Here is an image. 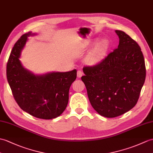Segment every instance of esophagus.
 I'll list each match as a JSON object with an SVG mask.
<instances>
[{"label": "esophagus", "instance_id": "1", "mask_svg": "<svg viewBox=\"0 0 153 153\" xmlns=\"http://www.w3.org/2000/svg\"><path fill=\"white\" fill-rule=\"evenodd\" d=\"M83 75V74L82 72H81V70H78V71H77V77L78 78L81 77V76H82Z\"/></svg>", "mask_w": 153, "mask_h": 153}]
</instances>
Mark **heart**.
<instances>
[{
    "mask_svg": "<svg viewBox=\"0 0 153 153\" xmlns=\"http://www.w3.org/2000/svg\"><path fill=\"white\" fill-rule=\"evenodd\" d=\"M109 49V42L108 40L102 39L97 42L85 57V63L89 66L100 65L107 56Z\"/></svg>",
    "mask_w": 153,
    "mask_h": 153,
    "instance_id": "obj_1",
    "label": "heart"
}]
</instances>
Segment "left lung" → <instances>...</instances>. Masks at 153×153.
I'll return each mask as SVG.
<instances>
[{
  "instance_id": "1",
  "label": "left lung",
  "mask_w": 153,
  "mask_h": 153,
  "mask_svg": "<svg viewBox=\"0 0 153 153\" xmlns=\"http://www.w3.org/2000/svg\"><path fill=\"white\" fill-rule=\"evenodd\" d=\"M117 49L101 64L85 67L81 80L93 108L100 115L113 118L132 109L138 100L146 76L141 48L125 32L115 30Z\"/></svg>"
}]
</instances>
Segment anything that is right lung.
<instances>
[{"label": "right lung", "mask_w": 153, "mask_h": 153, "mask_svg": "<svg viewBox=\"0 0 153 153\" xmlns=\"http://www.w3.org/2000/svg\"><path fill=\"white\" fill-rule=\"evenodd\" d=\"M36 33L23 34L14 45L7 63V79L13 97L24 111L36 118L52 119L60 116L68 103L69 89L76 79L77 70L34 74L20 60L21 52Z\"/></svg>", "instance_id": "1"}]
</instances>
